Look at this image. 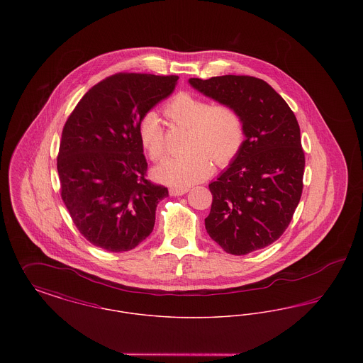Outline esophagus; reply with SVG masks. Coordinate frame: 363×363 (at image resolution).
<instances>
[{
  "label": "esophagus",
  "mask_w": 363,
  "mask_h": 363,
  "mask_svg": "<svg viewBox=\"0 0 363 363\" xmlns=\"http://www.w3.org/2000/svg\"><path fill=\"white\" fill-rule=\"evenodd\" d=\"M189 189L188 188H172L170 189V194L172 196H182V194H185V193H188Z\"/></svg>",
  "instance_id": "1"
}]
</instances>
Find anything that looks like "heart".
I'll return each instance as SVG.
<instances>
[{
    "mask_svg": "<svg viewBox=\"0 0 363 363\" xmlns=\"http://www.w3.org/2000/svg\"><path fill=\"white\" fill-rule=\"evenodd\" d=\"M164 116L172 126L188 128L181 155L163 160L154 175L174 188H188L212 172V161L225 166L241 152L246 126L241 113L231 104L209 102L199 95L182 91L164 106ZM138 138L151 160L157 162L167 152L166 132L159 116L150 111L138 122Z\"/></svg>",
    "mask_w": 363,
    "mask_h": 363,
    "instance_id": "heart-1",
    "label": "heart"
}]
</instances>
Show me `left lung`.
<instances>
[{"label": "left lung", "instance_id": "left-lung-1", "mask_svg": "<svg viewBox=\"0 0 363 363\" xmlns=\"http://www.w3.org/2000/svg\"><path fill=\"white\" fill-rule=\"evenodd\" d=\"M189 83L219 104L234 106L246 126L241 152L209 184L207 233L234 256L262 249L286 231L302 196L305 154L295 114L272 86L253 76Z\"/></svg>", "mask_w": 363, "mask_h": 363}]
</instances>
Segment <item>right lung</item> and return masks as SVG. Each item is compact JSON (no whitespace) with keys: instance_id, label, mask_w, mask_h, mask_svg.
<instances>
[{"instance_id":"add662e5","label":"right lung","mask_w":363,"mask_h":363,"mask_svg":"<svg viewBox=\"0 0 363 363\" xmlns=\"http://www.w3.org/2000/svg\"><path fill=\"white\" fill-rule=\"evenodd\" d=\"M178 76L116 73L70 113L60 143L61 197L80 234L107 252H128L154 230L169 190L147 179L138 122L175 88Z\"/></svg>"}]
</instances>
